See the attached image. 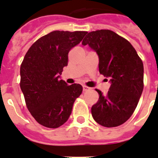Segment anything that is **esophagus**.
<instances>
[{"label":"esophagus","instance_id":"34e87169","mask_svg":"<svg viewBox=\"0 0 158 158\" xmlns=\"http://www.w3.org/2000/svg\"><path fill=\"white\" fill-rule=\"evenodd\" d=\"M83 91H90L91 88V87H87V86H86V85H83Z\"/></svg>","mask_w":158,"mask_h":158}]
</instances>
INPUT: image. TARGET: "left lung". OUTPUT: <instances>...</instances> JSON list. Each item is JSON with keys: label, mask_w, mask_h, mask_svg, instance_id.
Listing matches in <instances>:
<instances>
[{"label": "left lung", "mask_w": 158, "mask_h": 158, "mask_svg": "<svg viewBox=\"0 0 158 158\" xmlns=\"http://www.w3.org/2000/svg\"><path fill=\"white\" fill-rule=\"evenodd\" d=\"M99 55V71L109 77L111 87L91 108L94 120L102 126L121 125L134 112L144 88L142 60L127 39L109 30L90 32L83 39Z\"/></svg>", "instance_id": "1"}]
</instances>
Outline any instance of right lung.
<instances>
[{"label":"right lung","mask_w":158,"mask_h":158,"mask_svg":"<svg viewBox=\"0 0 158 158\" xmlns=\"http://www.w3.org/2000/svg\"><path fill=\"white\" fill-rule=\"evenodd\" d=\"M87 34L86 31H55L41 37L26 52L21 64L20 87L26 107L38 124L57 128L67 122L80 84L67 85L59 79L67 66L68 53Z\"/></svg>","instance_id":"1"}]
</instances>
